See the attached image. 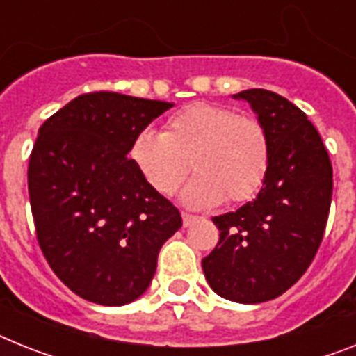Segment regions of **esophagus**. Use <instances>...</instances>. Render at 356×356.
Masks as SVG:
<instances>
[{"label": "esophagus", "instance_id": "esophagus-1", "mask_svg": "<svg viewBox=\"0 0 356 356\" xmlns=\"http://www.w3.org/2000/svg\"><path fill=\"white\" fill-rule=\"evenodd\" d=\"M198 220V216H195V214H187V213H181V222H184V227H189L193 222H196Z\"/></svg>", "mask_w": 356, "mask_h": 356}]
</instances>
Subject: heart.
<instances>
[{"instance_id":"obj_1","label":"heart","mask_w":356,"mask_h":356,"mask_svg":"<svg viewBox=\"0 0 356 356\" xmlns=\"http://www.w3.org/2000/svg\"><path fill=\"white\" fill-rule=\"evenodd\" d=\"M129 160L152 191L172 196L187 178L185 204H242L257 195L271 165V140L257 116L195 102L165 120L161 132H138ZM191 167H188V161Z\"/></svg>"}]
</instances>
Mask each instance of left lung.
<instances>
[{
	"mask_svg": "<svg viewBox=\"0 0 356 356\" xmlns=\"http://www.w3.org/2000/svg\"><path fill=\"white\" fill-rule=\"evenodd\" d=\"M266 125L271 165L257 198L214 216L220 240L202 269L216 295L260 304L286 293L307 271L322 236L333 195V167L305 113L266 89L234 94Z\"/></svg>",
	"mask_w": 356,
	"mask_h": 356,
	"instance_id": "left-lung-1",
	"label": "left lung"
}]
</instances>
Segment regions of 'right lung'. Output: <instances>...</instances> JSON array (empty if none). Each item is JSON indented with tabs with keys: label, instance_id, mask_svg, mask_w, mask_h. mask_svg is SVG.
I'll list each match as a JSON object with an SVG mask.
<instances>
[{
	"label": "right lung",
	"instance_id": "1",
	"mask_svg": "<svg viewBox=\"0 0 356 356\" xmlns=\"http://www.w3.org/2000/svg\"><path fill=\"white\" fill-rule=\"evenodd\" d=\"M172 107L120 92H89L40 127L29 196L47 262L72 293L102 305L142 296L180 211L129 160L138 132Z\"/></svg>",
	"mask_w": 356,
	"mask_h": 356
}]
</instances>
